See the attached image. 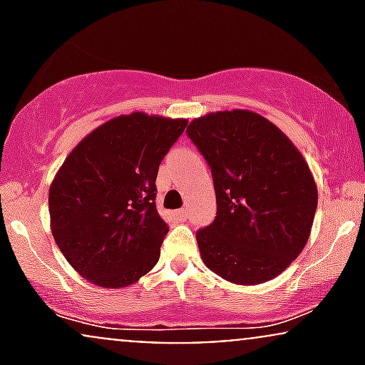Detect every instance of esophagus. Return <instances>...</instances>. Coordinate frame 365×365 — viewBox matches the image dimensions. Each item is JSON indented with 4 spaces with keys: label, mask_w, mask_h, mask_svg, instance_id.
Here are the masks:
<instances>
[{
    "label": "esophagus",
    "mask_w": 365,
    "mask_h": 365,
    "mask_svg": "<svg viewBox=\"0 0 365 365\" xmlns=\"http://www.w3.org/2000/svg\"><path fill=\"white\" fill-rule=\"evenodd\" d=\"M187 215H188V209H187V207L180 209V211H178V216H180V217H182V220H185V217H187Z\"/></svg>",
    "instance_id": "34e87169"
}]
</instances>
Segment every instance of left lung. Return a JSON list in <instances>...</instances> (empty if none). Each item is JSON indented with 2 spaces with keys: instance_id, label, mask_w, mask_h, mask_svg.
Returning <instances> with one entry per match:
<instances>
[{
  "instance_id": "left-lung-1",
  "label": "left lung",
  "mask_w": 365,
  "mask_h": 365,
  "mask_svg": "<svg viewBox=\"0 0 365 365\" xmlns=\"http://www.w3.org/2000/svg\"><path fill=\"white\" fill-rule=\"evenodd\" d=\"M187 133L206 158L216 217L197 232L200 257L235 284H261L302 252L317 209L307 161L273 121L249 110L216 111Z\"/></svg>"
}]
</instances>
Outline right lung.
<instances>
[{
  "mask_svg": "<svg viewBox=\"0 0 365 365\" xmlns=\"http://www.w3.org/2000/svg\"><path fill=\"white\" fill-rule=\"evenodd\" d=\"M187 121L144 111L115 116L87 133L54 175L53 238L92 284L120 290L156 266L168 233L154 204L158 170Z\"/></svg>",
  "mask_w": 365,
  "mask_h": 365,
  "instance_id": "obj_1",
  "label": "right lung"
}]
</instances>
